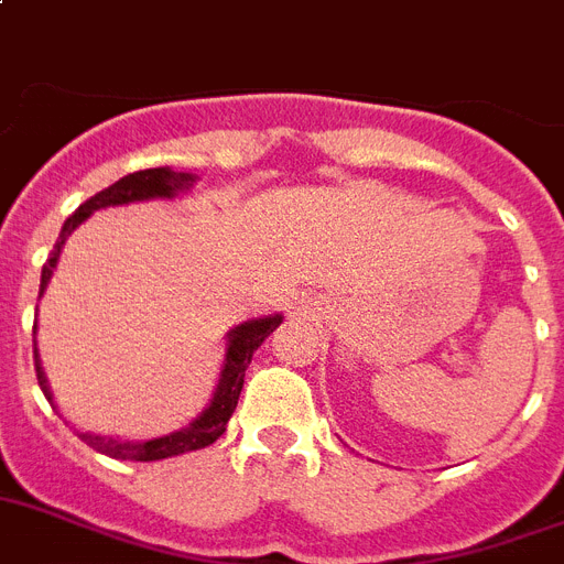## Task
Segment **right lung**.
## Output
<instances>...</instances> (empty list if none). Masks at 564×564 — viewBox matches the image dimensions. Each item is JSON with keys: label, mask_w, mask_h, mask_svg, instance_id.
<instances>
[{"label": "right lung", "mask_w": 564, "mask_h": 564, "mask_svg": "<svg viewBox=\"0 0 564 564\" xmlns=\"http://www.w3.org/2000/svg\"><path fill=\"white\" fill-rule=\"evenodd\" d=\"M194 185L196 173L171 171V167H148V171L128 173V176H122V180L113 182L110 187H105V191H99L96 196H90L88 202H82L79 208H76V214L67 216V223L62 225V234L59 239H56V245H53L51 259H47L45 268H42L40 300L42 293H45L47 282H51L53 271H56L62 245L67 242V236L74 234L94 210L131 205V202L176 199L180 194H187ZM279 325H282V314H273L259 316V319H248L228 330L225 362L223 370H219V382H216L214 397H210L208 408H205L194 422H187L185 427H180V431L165 433V436H153V440H122V436H102V433L90 431H76V436H79L85 445L94 447V451H99V454L124 462L171 459V456L191 454V451H202V447L214 445V442L225 433V427H228L230 413L236 411V402H239V393H242L245 370H248L250 359H253V350H257ZM33 365H36V379H40L42 393H45V399L51 402L53 411H59L56 402H53V391L51 384H47L45 368H42L40 348H36V325H33Z\"/></svg>", "instance_id": "obj_1"}]
</instances>
